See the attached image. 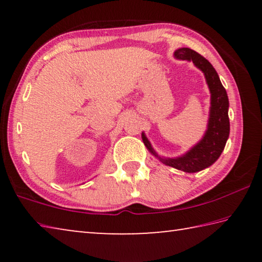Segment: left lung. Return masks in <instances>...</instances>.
<instances>
[{
    "label": "left lung",
    "mask_w": 262,
    "mask_h": 262,
    "mask_svg": "<svg viewBox=\"0 0 262 262\" xmlns=\"http://www.w3.org/2000/svg\"><path fill=\"white\" fill-rule=\"evenodd\" d=\"M174 55L181 60L193 61V63L205 74L211 94V107L208 129L203 139L194 148L190 149L184 156L178 158L159 157L151 148V144L149 143L143 133H142V140H143L145 147L149 149V151L158 157L163 164L193 173V172H199L210 166L212 163L217 161V158L223 151L230 133V121L228 115L229 99L227 91L220 81L219 75L206 57H203L190 48H179L174 52Z\"/></svg>",
    "instance_id": "8db88e82"
}]
</instances>
